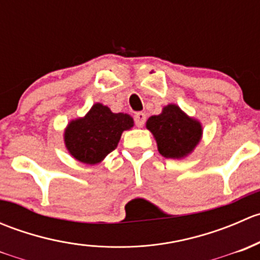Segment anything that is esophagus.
<instances>
[{"label": "esophagus", "instance_id": "esophagus-1", "mask_svg": "<svg viewBox=\"0 0 260 260\" xmlns=\"http://www.w3.org/2000/svg\"><path fill=\"white\" fill-rule=\"evenodd\" d=\"M135 120H136V124H137V127H143V124H145L146 122V114L145 113H136L135 115Z\"/></svg>", "mask_w": 260, "mask_h": 260}]
</instances>
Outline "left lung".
Instances as JSON below:
<instances>
[{
	"label": "left lung",
	"mask_w": 260,
	"mask_h": 260,
	"mask_svg": "<svg viewBox=\"0 0 260 260\" xmlns=\"http://www.w3.org/2000/svg\"><path fill=\"white\" fill-rule=\"evenodd\" d=\"M146 128L153 135L158 152L166 158L187 157L203 138L200 120L172 103L165 106L159 114L151 115Z\"/></svg>",
	"instance_id": "left-lung-1"
}]
</instances>
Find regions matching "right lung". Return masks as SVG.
<instances>
[{"mask_svg":"<svg viewBox=\"0 0 260 260\" xmlns=\"http://www.w3.org/2000/svg\"><path fill=\"white\" fill-rule=\"evenodd\" d=\"M133 124L135 120L129 114L113 113L104 104L95 103L84 117L68 123L65 147L81 164H101L118 146L122 133Z\"/></svg>","mask_w":260,"mask_h":260,"instance_id":"obj_1","label":"right lung"}]
</instances>
